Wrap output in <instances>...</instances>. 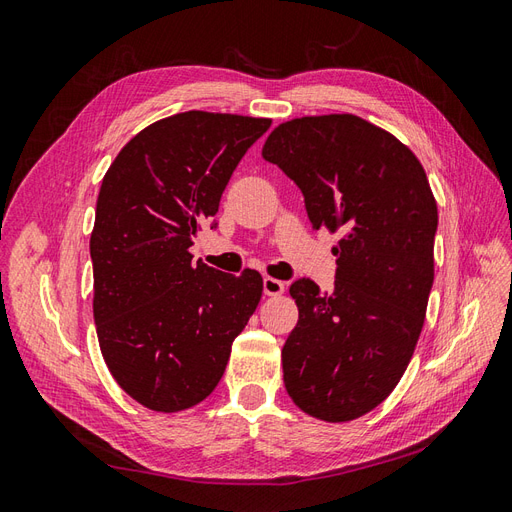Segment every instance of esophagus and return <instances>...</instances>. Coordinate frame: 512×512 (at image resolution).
Instances as JSON below:
<instances>
[{
  "label": "esophagus",
  "instance_id": "obj_1",
  "mask_svg": "<svg viewBox=\"0 0 512 512\" xmlns=\"http://www.w3.org/2000/svg\"><path fill=\"white\" fill-rule=\"evenodd\" d=\"M262 288H265L267 297H280V294L286 290V284L275 280V277H265V280H262Z\"/></svg>",
  "mask_w": 512,
  "mask_h": 512
}]
</instances>
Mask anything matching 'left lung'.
<instances>
[{"mask_svg":"<svg viewBox=\"0 0 512 512\" xmlns=\"http://www.w3.org/2000/svg\"><path fill=\"white\" fill-rule=\"evenodd\" d=\"M262 158L299 185L316 230L342 232L333 292L292 282L299 322L282 350L303 412L344 423L391 395L412 359L433 284L438 207L414 153L356 115L280 123Z\"/></svg>","mask_w":512,"mask_h":512,"instance_id":"left-lung-1","label":"left lung"}]
</instances>
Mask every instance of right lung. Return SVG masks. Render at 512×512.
I'll use <instances>...</instances> for the list:
<instances>
[{
  "mask_svg": "<svg viewBox=\"0 0 512 512\" xmlns=\"http://www.w3.org/2000/svg\"><path fill=\"white\" fill-rule=\"evenodd\" d=\"M271 119L188 111L151 123L106 170L89 252L104 361L138 404L179 412L213 393L235 337L262 297L239 277L192 262L205 222Z\"/></svg>",
  "mask_w": 512,
  "mask_h": 512,
  "instance_id": "1",
  "label": "right lung"
}]
</instances>
